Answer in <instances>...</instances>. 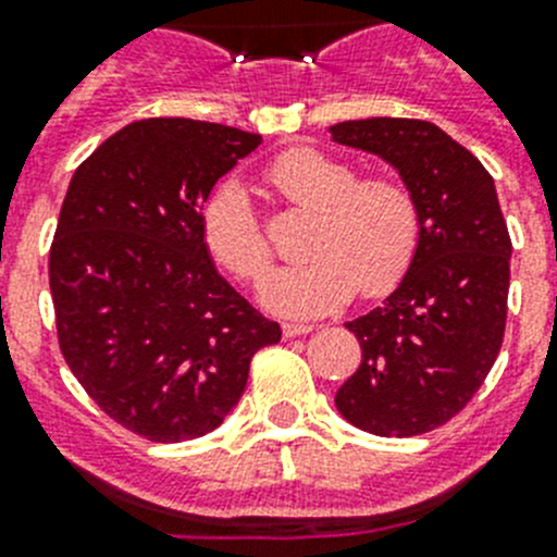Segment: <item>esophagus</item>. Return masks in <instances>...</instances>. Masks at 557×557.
<instances>
[{
	"label": "esophagus",
	"instance_id": "1",
	"mask_svg": "<svg viewBox=\"0 0 557 557\" xmlns=\"http://www.w3.org/2000/svg\"><path fill=\"white\" fill-rule=\"evenodd\" d=\"M282 332L284 337H301V334L312 332V326H307V323H284Z\"/></svg>",
	"mask_w": 557,
	"mask_h": 557
}]
</instances>
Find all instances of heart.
I'll return each instance as SVG.
<instances>
[{"mask_svg":"<svg viewBox=\"0 0 557 557\" xmlns=\"http://www.w3.org/2000/svg\"><path fill=\"white\" fill-rule=\"evenodd\" d=\"M268 181L287 203L314 211L307 262L273 270L259 298L275 314L318 318L354 293L382 298L410 270L421 243V209L401 181L359 178L346 161L312 147L284 150ZM209 253L231 275L253 282L270 264V239L239 184L218 186L200 214Z\"/></svg>","mask_w":557,"mask_h":557,"instance_id":"heart-1","label":"heart"}]
</instances>
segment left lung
<instances>
[{"instance_id":"left-lung-1","label":"left lung","mask_w":557,"mask_h":557,"mask_svg":"<svg viewBox=\"0 0 557 557\" xmlns=\"http://www.w3.org/2000/svg\"><path fill=\"white\" fill-rule=\"evenodd\" d=\"M329 131L396 166L421 209V243L401 284L346 323L362 359L334 405L371 435H424L474 398L505 337L513 245L494 178L432 122L373 116Z\"/></svg>"}]
</instances>
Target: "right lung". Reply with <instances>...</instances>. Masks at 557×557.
<instances>
[{
    "label": "right lung",
    "mask_w": 557,
    "mask_h": 557,
    "mask_svg": "<svg viewBox=\"0 0 557 557\" xmlns=\"http://www.w3.org/2000/svg\"><path fill=\"white\" fill-rule=\"evenodd\" d=\"M262 145L218 122L141 120L75 170L49 248L61 354L106 416L156 444L218 430L282 339L211 262V189Z\"/></svg>",
    "instance_id": "add662e5"
}]
</instances>
